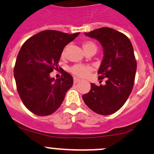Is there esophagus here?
<instances>
[{"instance_id": "obj_1", "label": "esophagus", "mask_w": 154, "mask_h": 154, "mask_svg": "<svg viewBox=\"0 0 154 154\" xmlns=\"http://www.w3.org/2000/svg\"><path fill=\"white\" fill-rule=\"evenodd\" d=\"M80 82V80H79V79H77V78H74V79H73L74 84H76L77 82Z\"/></svg>"}]
</instances>
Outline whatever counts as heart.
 Returning a JSON list of instances; mask_svg holds the SVG:
<instances>
[{"label": "heart", "mask_w": 154, "mask_h": 154, "mask_svg": "<svg viewBox=\"0 0 154 154\" xmlns=\"http://www.w3.org/2000/svg\"><path fill=\"white\" fill-rule=\"evenodd\" d=\"M82 47H83V49L85 51L91 49V48H95L97 50V45H96V44L94 42H91V41H86V42H83ZM64 53L65 50H63L62 54L63 55ZM91 71H92V68L91 66H84V65H75V66L70 68V72L74 75L79 78H82V79L86 78L89 75V73Z\"/></svg>", "instance_id": "1"}]
</instances>
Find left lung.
Listing matches in <instances>:
<instances>
[{"label":"left lung","mask_w":154,"mask_h":154,"mask_svg":"<svg viewBox=\"0 0 154 154\" xmlns=\"http://www.w3.org/2000/svg\"><path fill=\"white\" fill-rule=\"evenodd\" d=\"M85 34L97 39L103 46L104 56L98 74L100 80L106 81L100 86L91 83V91L82 98L93 112L112 115L124 106L133 88L137 68L133 47L126 35L110 27Z\"/></svg>","instance_id":"obj_1"}]
</instances>
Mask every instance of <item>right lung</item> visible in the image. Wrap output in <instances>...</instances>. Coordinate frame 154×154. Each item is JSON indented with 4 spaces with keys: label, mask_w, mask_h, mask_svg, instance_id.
Masks as SVG:
<instances>
[{
    "label": "right lung",
    "mask_w": 154,
    "mask_h": 154,
    "mask_svg": "<svg viewBox=\"0 0 154 154\" xmlns=\"http://www.w3.org/2000/svg\"><path fill=\"white\" fill-rule=\"evenodd\" d=\"M80 33L68 34L57 30L41 31L22 45L14 67L18 93L25 107L39 116L54 113L60 106L73 79L63 71L60 79L50 77L58 69L64 47Z\"/></svg>",
    "instance_id": "1"
}]
</instances>
